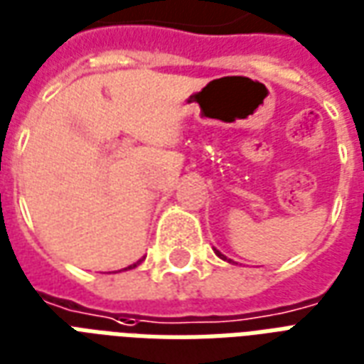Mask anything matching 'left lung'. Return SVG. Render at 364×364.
<instances>
[{"instance_id": "obj_1", "label": "left lung", "mask_w": 364, "mask_h": 364, "mask_svg": "<svg viewBox=\"0 0 364 364\" xmlns=\"http://www.w3.org/2000/svg\"><path fill=\"white\" fill-rule=\"evenodd\" d=\"M215 253H217V255H218V257H220V259H224V261H226V257H224V255H223V253H220V251H217V250H215ZM228 261H230V259H228Z\"/></svg>"}]
</instances>
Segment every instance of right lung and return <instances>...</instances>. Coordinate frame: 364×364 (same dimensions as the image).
Wrapping results in <instances>:
<instances>
[{
	"mask_svg": "<svg viewBox=\"0 0 364 364\" xmlns=\"http://www.w3.org/2000/svg\"><path fill=\"white\" fill-rule=\"evenodd\" d=\"M136 264H138V263H134V264H130V267H128V269H132V267H136Z\"/></svg>",
	"mask_w": 364,
	"mask_h": 364,
	"instance_id": "obj_1",
	"label": "right lung"
}]
</instances>
